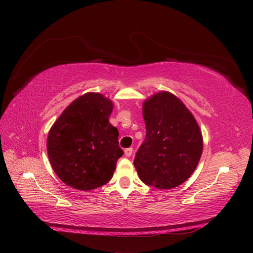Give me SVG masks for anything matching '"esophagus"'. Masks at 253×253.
I'll return each mask as SVG.
<instances>
[{
	"label": "esophagus",
	"mask_w": 253,
	"mask_h": 253,
	"mask_svg": "<svg viewBox=\"0 0 253 253\" xmlns=\"http://www.w3.org/2000/svg\"><path fill=\"white\" fill-rule=\"evenodd\" d=\"M124 153H125L126 157H130V155L132 154V148L125 149V151H124Z\"/></svg>",
	"instance_id": "obj_1"
}]
</instances>
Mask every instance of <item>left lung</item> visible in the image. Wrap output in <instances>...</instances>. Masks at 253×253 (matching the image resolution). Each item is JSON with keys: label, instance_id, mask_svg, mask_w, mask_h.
<instances>
[{"label": "left lung", "instance_id": "obj_1", "mask_svg": "<svg viewBox=\"0 0 253 253\" xmlns=\"http://www.w3.org/2000/svg\"><path fill=\"white\" fill-rule=\"evenodd\" d=\"M142 115L147 136L133 161L139 178L157 189L181 185L195 171L203 150L195 116L169 91L144 100Z\"/></svg>", "mask_w": 253, "mask_h": 253}]
</instances>
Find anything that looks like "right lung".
I'll list each match as a JSON object with an SVG mask.
<instances>
[{"label":"right lung","instance_id":"right-lung-1","mask_svg":"<svg viewBox=\"0 0 253 253\" xmlns=\"http://www.w3.org/2000/svg\"><path fill=\"white\" fill-rule=\"evenodd\" d=\"M113 101L98 92L74 100L50 128L47 157L64 184L92 190L110 181L123 155L118 130L109 122Z\"/></svg>","mask_w":253,"mask_h":253}]
</instances>
